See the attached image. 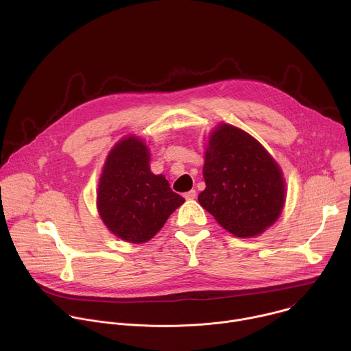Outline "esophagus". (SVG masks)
I'll list each match as a JSON object with an SVG mask.
<instances>
[{"mask_svg": "<svg viewBox=\"0 0 351 351\" xmlns=\"http://www.w3.org/2000/svg\"><path fill=\"white\" fill-rule=\"evenodd\" d=\"M195 195H197V191H195V190H190V191L184 193V198H186V199H193Z\"/></svg>", "mask_w": 351, "mask_h": 351, "instance_id": "1", "label": "esophagus"}]
</instances>
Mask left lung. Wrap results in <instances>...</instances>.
<instances>
[{"label": "left lung", "mask_w": 351, "mask_h": 351, "mask_svg": "<svg viewBox=\"0 0 351 351\" xmlns=\"http://www.w3.org/2000/svg\"><path fill=\"white\" fill-rule=\"evenodd\" d=\"M198 203L237 237H254L274 225L285 206L280 167L247 132L221 123L208 136Z\"/></svg>", "instance_id": "left-lung-1"}]
</instances>
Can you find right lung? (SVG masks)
I'll return each mask as SVG.
<instances>
[{"mask_svg": "<svg viewBox=\"0 0 351 351\" xmlns=\"http://www.w3.org/2000/svg\"><path fill=\"white\" fill-rule=\"evenodd\" d=\"M183 203L165 176L149 169V152L141 138L126 136L112 147L99 176L97 210L117 237L148 241Z\"/></svg>", "mask_w": 351, "mask_h": 351, "instance_id": "right-lung-1", "label": "right lung"}]
</instances>
